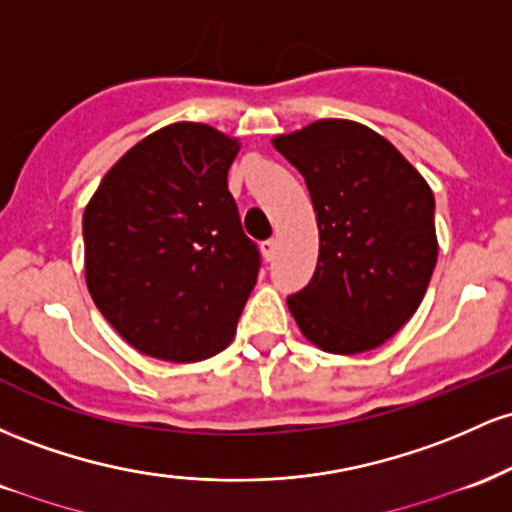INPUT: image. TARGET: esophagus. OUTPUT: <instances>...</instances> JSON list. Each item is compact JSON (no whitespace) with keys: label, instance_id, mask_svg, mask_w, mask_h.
Wrapping results in <instances>:
<instances>
[{"label":"esophagus","instance_id":"obj_1","mask_svg":"<svg viewBox=\"0 0 512 512\" xmlns=\"http://www.w3.org/2000/svg\"><path fill=\"white\" fill-rule=\"evenodd\" d=\"M275 239H266V241H261V254H263V258H266V261H273V256H275Z\"/></svg>","mask_w":512,"mask_h":512}]
</instances>
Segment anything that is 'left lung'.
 I'll return each instance as SVG.
<instances>
[{
    "instance_id": "1",
    "label": "left lung",
    "mask_w": 512,
    "mask_h": 512,
    "mask_svg": "<svg viewBox=\"0 0 512 512\" xmlns=\"http://www.w3.org/2000/svg\"><path fill=\"white\" fill-rule=\"evenodd\" d=\"M273 145L304 176L319 225L317 271L287 297L292 317L326 353L382 346L413 317L438 261L433 191L353 120H317Z\"/></svg>"
}]
</instances>
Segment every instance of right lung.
<instances>
[{
	"label": "right lung",
	"instance_id": "1",
	"mask_svg": "<svg viewBox=\"0 0 512 512\" xmlns=\"http://www.w3.org/2000/svg\"><path fill=\"white\" fill-rule=\"evenodd\" d=\"M237 152L239 140L210 125H166L128 149L86 205V287L140 353L198 363L232 343L261 266L227 188Z\"/></svg>",
	"mask_w": 512,
	"mask_h": 512
}]
</instances>
